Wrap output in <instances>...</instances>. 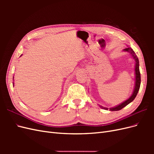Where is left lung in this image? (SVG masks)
<instances>
[{
  "instance_id": "left-lung-1",
  "label": "left lung",
  "mask_w": 154,
  "mask_h": 154,
  "mask_svg": "<svg viewBox=\"0 0 154 154\" xmlns=\"http://www.w3.org/2000/svg\"><path fill=\"white\" fill-rule=\"evenodd\" d=\"M125 51H128L130 54L132 55V57L135 60V62H136V69H135V71H136V85H135V88L132 95L130 96L129 98L126 100L122 104H120L119 105L114 107V108H111L110 109V110L112 111H116V110H119L121 109H122L123 107L125 106H127L128 104H129L130 102H132L134 99L135 97H136L138 91L139 90V88H140V84H141V74L140 71H139V60L137 57V55L135 53L134 51L130 48H127L124 49ZM102 107V106H101ZM105 109H107V108H103Z\"/></svg>"
}]
</instances>
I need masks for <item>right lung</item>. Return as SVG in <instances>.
Listing matches in <instances>:
<instances>
[{"label":"right lung","instance_id":"obj_1","mask_svg":"<svg viewBox=\"0 0 154 154\" xmlns=\"http://www.w3.org/2000/svg\"><path fill=\"white\" fill-rule=\"evenodd\" d=\"M13 78H14V77H13Z\"/></svg>","mask_w":154,"mask_h":154}]
</instances>
